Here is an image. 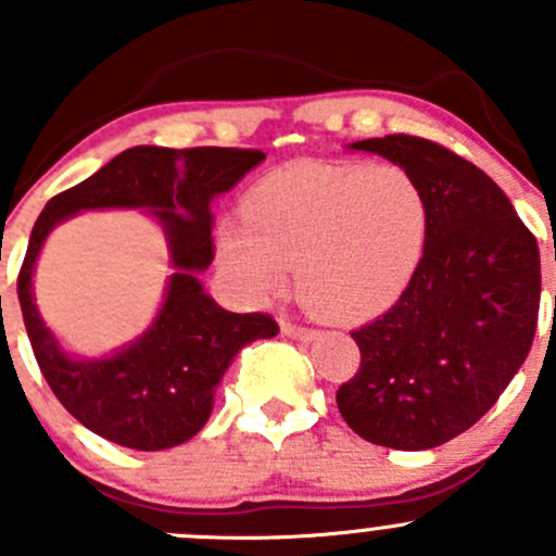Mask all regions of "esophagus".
I'll return each instance as SVG.
<instances>
[{
  "mask_svg": "<svg viewBox=\"0 0 556 556\" xmlns=\"http://www.w3.org/2000/svg\"><path fill=\"white\" fill-rule=\"evenodd\" d=\"M282 333L290 336V339H299V341H312L317 336V330L306 328V325L293 323V319H282Z\"/></svg>",
  "mask_w": 556,
  "mask_h": 556,
  "instance_id": "1",
  "label": "esophagus"
}]
</instances>
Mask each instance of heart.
<instances>
[{
	"instance_id": "b5f03b06",
	"label": "heart",
	"mask_w": 556,
	"mask_h": 556,
	"mask_svg": "<svg viewBox=\"0 0 556 556\" xmlns=\"http://www.w3.org/2000/svg\"><path fill=\"white\" fill-rule=\"evenodd\" d=\"M428 195L397 164H288L257 179L217 255L252 299L293 266L301 295L336 317H374L412 285L428 242Z\"/></svg>"
}]
</instances>
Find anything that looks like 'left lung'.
Masks as SVG:
<instances>
[{"label":"left lung","instance_id":"left-lung-1","mask_svg":"<svg viewBox=\"0 0 556 556\" xmlns=\"http://www.w3.org/2000/svg\"><path fill=\"white\" fill-rule=\"evenodd\" d=\"M350 150L412 172L430 223L412 285L382 317L352 330L361 368L336 403L371 444L433 450L479 422L525 363L541 306V252L506 193L444 144L390 134Z\"/></svg>","mask_w":556,"mask_h":556}]
</instances>
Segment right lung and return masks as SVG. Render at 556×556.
<instances>
[{"mask_svg": "<svg viewBox=\"0 0 556 556\" xmlns=\"http://www.w3.org/2000/svg\"><path fill=\"white\" fill-rule=\"evenodd\" d=\"M266 155L239 148L123 150L97 174L53 195L39 212L18 274L26 333L61 406L112 444L139 452L172 450L193 439L237 352L279 333L268 314H233L204 293L199 274L215 257L212 199L231 190ZM83 208H150L165 228L175 274L154 325L110 358L66 356L34 306L30 277L47 233Z\"/></svg>", "mask_w": 556, "mask_h": 556, "instance_id": "add662e5", "label": "right lung"}]
</instances>
